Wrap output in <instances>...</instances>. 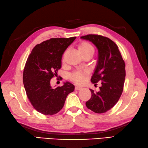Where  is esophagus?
Instances as JSON below:
<instances>
[{"mask_svg":"<svg viewBox=\"0 0 148 148\" xmlns=\"http://www.w3.org/2000/svg\"><path fill=\"white\" fill-rule=\"evenodd\" d=\"M75 90H77V91H80V90H82V87H80V86H75Z\"/></svg>","mask_w":148,"mask_h":148,"instance_id":"1","label":"esophagus"}]
</instances>
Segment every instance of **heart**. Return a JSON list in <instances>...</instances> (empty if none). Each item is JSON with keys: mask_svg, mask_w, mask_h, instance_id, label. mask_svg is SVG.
<instances>
[{"mask_svg": "<svg viewBox=\"0 0 148 148\" xmlns=\"http://www.w3.org/2000/svg\"><path fill=\"white\" fill-rule=\"evenodd\" d=\"M78 49L80 53L82 54L87 53H94L95 49L92 45L88 42L83 41L78 45ZM88 72L87 71H77L75 72L71 75V79L73 80L77 84H81L84 82V77L86 75Z\"/></svg>", "mask_w": 148, "mask_h": 148, "instance_id": "obj_1", "label": "heart"}]
</instances>
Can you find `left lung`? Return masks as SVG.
<instances>
[{
	"mask_svg": "<svg viewBox=\"0 0 148 148\" xmlns=\"http://www.w3.org/2000/svg\"><path fill=\"white\" fill-rule=\"evenodd\" d=\"M81 39L92 42L98 52L97 64L92 75L93 84L101 82L99 91L91 92L86 107L95 113L106 112L111 109L121 95L126 76L125 63L117 45L110 39L100 35L89 34Z\"/></svg>",
	"mask_w": 148,
	"mask_h": 148,
	"instance_id": "1",
	"label": "left lung"
}]
</instances>
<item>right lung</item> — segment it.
I'll return each mask as SVG.
<instances>
[{
    "label": "right lung",
    "instance_id": "add662e5",
    "mask_svg": "<svg viewBox=\"0 0 148 148\" xmlns=\"http://www.w3.org/2000/svg\"><path fill=\"white\" fill-rule=\"evenodd\" d=\"M76 37L51 38L36 45L26 62L23 82L27 96L38 112L53 115L64 106L67 96L75 86L66 82L56 88L50 85V79L61 68L62 56Z\"/></svg>",
    "mask_w": 148,
    "mask_h": 148
}]
</instances>
